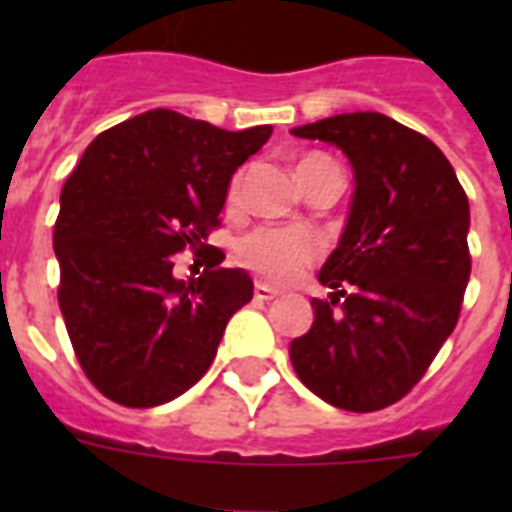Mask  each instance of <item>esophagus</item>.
I'll list each match as a JSON object with an SVG mask.
<instances>
[{"mask_svg": "<svg viewBox=\"0 0 512 512\" xmlns=\"http://www.w3.org/2000/svg\"><path fill=\"white\" fill-rule=\"evenodd\" d=\"M276 295H279V289H273L271 284H265V281H255V297H257V300H273Z\"/></svg>", "mask_w": 512, "mask_h": 512, "instance_id": "34e87169", "label": "esophagus"}]
</instances>
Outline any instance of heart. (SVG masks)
I'll return each mask as SVG.
<instances>
[{
	"label": "heart",
	"mask_w": 512,
	"mask_h": 512,
	"mask_svg": "<svg viewBox=\"0 0 512 512\" xmlns=\"http://www.w3.org/2000/svg\"><path fill=\"white\" fill-rule=\"evenodd\" d=\"M321 164H335L329 156L321 154H308L297 164V177L303 172L321 167ZM337 167V164H335ZM241 175L231 180L228 188V201H236L239 196ZM239 260L255 273L265 276V279L276 281V284H287L295 281L308 265L321 255V241L305 228H255L239 241Z\"/></svg>",
	"instance_id": "b5f03b06"
}]
</instances>
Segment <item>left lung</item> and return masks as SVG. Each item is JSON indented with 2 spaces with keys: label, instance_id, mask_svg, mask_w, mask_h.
I'll use <instances>...</instances> for the list:
<instances>
[{
  "label": "left lung",
  "instance_id": "8db88e82",
  "mask_svg": "<svg viewBox=\"0 0 512 512\" xmlns=\"http://www.w3.org/2000/svg\"><path fill=\"white\" fill-rule=\"evenodd\" d=\"M348 156L356 191L313 297V324L289 345L305 388L348 412L396 404L457 327L470 279V207L441 148L374 111L295 127Z\"/></svg>",
  "mask_w": 512,
  "mask_h": 512
}]
</instances>
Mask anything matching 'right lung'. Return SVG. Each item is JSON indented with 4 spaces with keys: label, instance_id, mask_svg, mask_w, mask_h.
Segmentation results:
<instances>
[{
    "label": "right lung",
    "instance_id": "add662e5",
    "mask_svg": "<svg viewBox=\"0 0 512 512\" xmlns=\"http://www.w3.org/2000/svg\"><path fill=\"white\" fill-rule=\"evenodd\" d=\"M271 132L156 108L100 132L68 175L52 233L60 313L84 374L116 404L148 409L196 385L252 300L249 273L220 268L223 252L188 281L172 255L207 241L233 172Z\"/></svg>",
    "mask_w": 512,
    "mask_h": 512
}]
</instances>
